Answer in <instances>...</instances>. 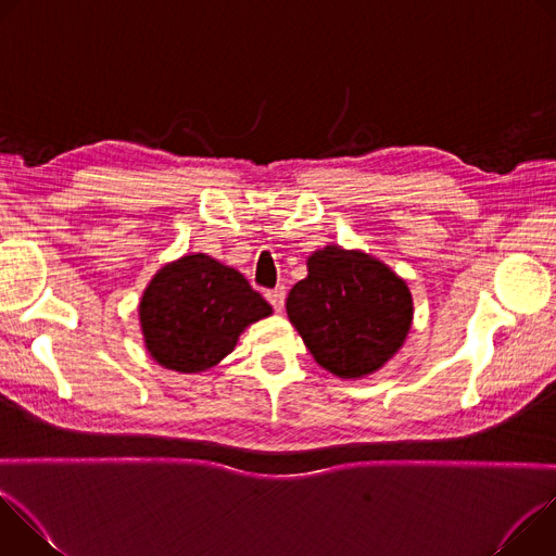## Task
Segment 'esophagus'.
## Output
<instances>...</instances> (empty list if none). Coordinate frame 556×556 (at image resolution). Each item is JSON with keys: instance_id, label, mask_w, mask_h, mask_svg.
<instances>
[{"instance_id": "1", "label": "esophagus", "mask_w": 556, "mask_h": 556, "mask_svg": "<svg viewBox=\"0 0 556 556\" xmlns=\"http://www.w3.org/2000/svg\"><path fill=\"white\" fill-rule=\"evenodd\" d=\"M266 299L270 301V305H273L277 312H281V307H283V303H286V288H283V286H277V288L268 290V292H266Z\"/></svg>"}]
</instances>
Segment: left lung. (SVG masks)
Wrapping results in <instances>:
<instances>
[{
  "label": "left lung",
  "instance_id": "1",
  "mask_svg": "<svg viewBox=\"0 0 556 556\" xmlns=\"http://www.w3.org/2000/svg\"><path fill=\"white\" fill-rule=\"evenodd\" d=\"M286 309L305 348L324 369L361 378L399 352L412 328V292L384 264L328 247L307 260Z\"/></svg>",
  "mask_w": 556,
  "mask_h": 556
}]
</instances>
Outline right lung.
<instances>
[{"label": "right lung", "instance_id": "right-lung-1", "mask_svg": "<svg viewBox=\"0 0 556 556\" xmlns=\"http://www.w3.org/2000/svg\"><path fill=\"white\" fill-rule=\"evenodd\" d=\"M273 312L247 277L208 255H187L157 273L140 301L149 354L176 371H204L237 337Z\"/></svg>", "mask_w": 556, "mask_h": 556}]
</instances>
